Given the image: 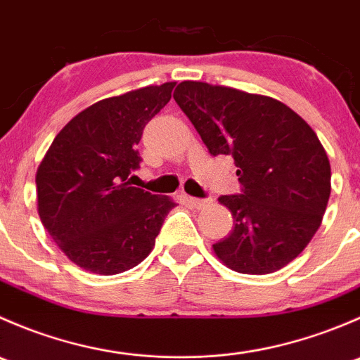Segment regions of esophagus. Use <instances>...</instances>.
I'll return each instance as SVG.
<instances>
[{"label": "esophagus", "instance_id": "1", "mask_svg": "<svg viewBox=\"0 0 360 360\" xmlns=\"http://www.w3.org/2000/svg\"><path fill=\"white\" fill-rule=\"evenodd\" d=\"M188 202H190L191 207H195V209H203V207H207L210 203L209 198H188Z\"/></svg>", "mask_w": 360, "mask_h": 360}]
</instances>
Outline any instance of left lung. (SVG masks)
<instances>
[{
    "label": "left lung",
    "mask_w": 360,
    "mask_h": 360,
    "mask_svg": "<svg viewBox=\"0 0 360 360\" xmlns=\"http://www.w3.org/2000/svg\"><path fill=\"white\" fill-rule=\"evenodd\" d=\"M174 99L209 153L231 155L238 167L242 193L219 197L235 226L214 254L238 274L284 268L319 230L331 195L317 134L281 101L230 86L181 82Z\"/></svg>",
    "instance_id": "8db88e82"
}]
</instances>
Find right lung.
<instances>
[{"instance_id": "1", "label": "right lung", "mask_w": 360, "mask_h": 360, "mask_svg": "<svg viewBox=\"0 0 360 360\" xmlns=\"http://www.w3.org/2000/svg\"><path fill=\"white\" fill-rule=\"evenodd\" d=\"M176 82L99 101L53 139L36 172L38 214L59 249L79 268L115 275L153 250L163 219L176 207L130 186L146 123L170 101Z\"/></svg>"}]
</instances>
